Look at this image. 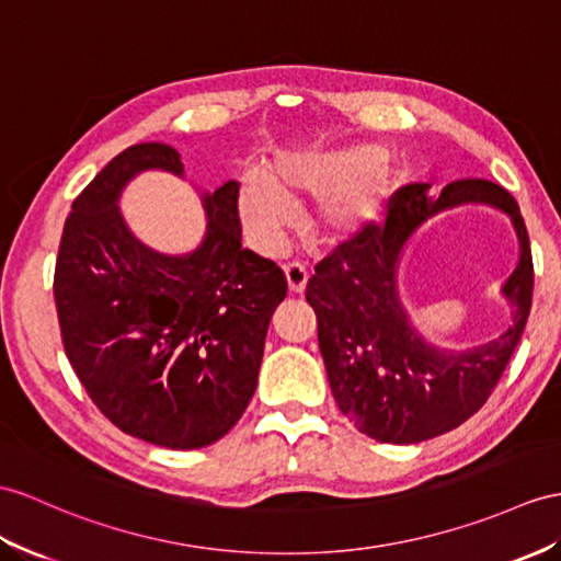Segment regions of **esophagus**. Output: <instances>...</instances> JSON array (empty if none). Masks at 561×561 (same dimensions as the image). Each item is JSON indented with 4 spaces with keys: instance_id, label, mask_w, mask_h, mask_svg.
<instances>
[{
    "instance_id": "esophagus-1",
    "label": "esophagus",
    "mask_w": 561,
    "mask_h": 561,
    "mask_svg": "<svg viewBox=\"0 0 561 561\" xmlns=\"http://www.w3.org/2000/svg\"><path fill=\"white\" fill-rule=\"evenodd\" d=\"M285 278H288V288H290V293L299 295V293H305V288H307L309 271H307V266L297 264V262H293V264H285Z\"/></svg>"
}]
</instances>
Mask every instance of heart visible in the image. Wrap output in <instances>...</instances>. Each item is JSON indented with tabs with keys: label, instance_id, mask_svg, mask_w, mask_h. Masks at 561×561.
I'll return each mask as SVG.
<instances>
[{
	"label": "heart",
	"instance_id": "obj_1",
	"mask_svg": "<svg viewBox=\"0 0 561 561\" xmlns=\"http://www.w3.org/2000/svg\"><path fill=\"white\" fill-rule=\"evenodd\" d=\"M380 161L378 147H350L280 157L271 175L244 171L236 193L244 236L254 250L276 252L293 228V204L302 199H319L311 214L319 240L335 244L364 233L383 218L392 195V178Z\"/></svg>",
	"mask_w": 561,
	"mask_h": 561
}]
</instances>
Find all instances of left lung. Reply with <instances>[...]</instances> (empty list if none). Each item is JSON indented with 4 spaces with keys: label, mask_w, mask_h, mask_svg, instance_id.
<instances>
[{
    "label": "left lung",
    "mask_w": 561,
    "mask_h": 561,
    "mask_svg": "<svg viewBox=\"0 0 561 561\" xmlns=\"http://www.w3.org/2000/svg\"><path fill=\"white\" fill-rule=\"evenodd\" d=\"M461 203H488L513 218L519 264L503 286L515 309L508 331L457 353L428 344L408 321L397 293V266L405 240L423 220ZM530 297L533 259L522 211L507 190L483 178L449 183L438 197L428 183L400 187L383 230H364L337 244L307 283L340 412L368 438L392 445L431 440L485 404L522 340Z\"/></svg>",
    "instance_id": "obj_1"
}]
</instances>
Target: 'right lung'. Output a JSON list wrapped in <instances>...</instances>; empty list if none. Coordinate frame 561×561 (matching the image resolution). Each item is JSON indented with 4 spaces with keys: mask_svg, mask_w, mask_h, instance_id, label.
<instances>
[{
    "mask_svg": "<svg viewBox=\"0 0 561 561\" xmlns=\"http://www.w3.org/2000/svg\"><path fill=\"white\" fill-rule=\"evenodd\" d=\"M142 171L183 178L163 142L114 157L73 202L54 271L66 357L100 412L123 433L169 449L211 445L256 390L283 271L242 250L238 183L202 193L207 233L187 254L133 236L118 199Z\"/></svg>",
    "mask_w": 561,
    "mask_h": 561,
    "instance_id": "right-lung-1",
    "label": "right lung"
}]
</instances>
